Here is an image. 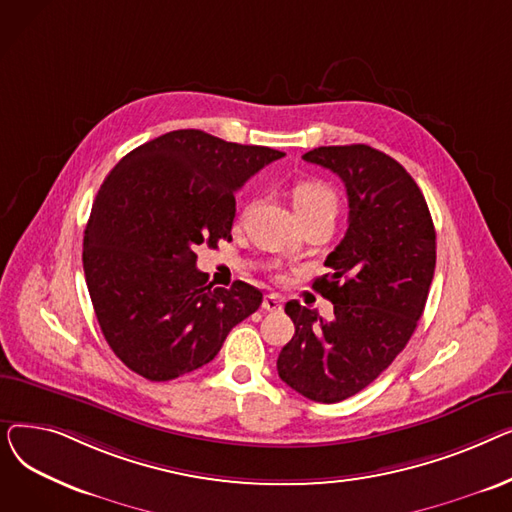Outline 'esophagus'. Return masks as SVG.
Here are the masks:
<instances>
[{"label":"esophagus","mask_w":512,"mask_h":512,"mask_svg":"<svg viewBox=\"0 0 512 512\" xmlns=\"http://www.w3.org/2000/svg\"><path fill=\"white\" fill-rule=\"evenodd\" d=\"M261 307H263L265 311L276 313V311L282 309V297H280V294H265Z\"/></svg>","instance_id":"1"}]
</instances>
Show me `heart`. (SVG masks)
<instances>
[{
  "label": "heart",
  "instance_id": "1",
  "mask_svg": "<svg viewBox=\"0 0 512 512\" xmlns=\"http://www.w3.org/2000/svg\"><path fill=\"white\" fill-rule=\"evenodd\" d=\"M290 199L301 222L311 218H336L338 195L334 188L319 178H301L292 184Z\"/></svg>",
  "mask_w": 512,
  "mask_h": 512
}]
</instances>
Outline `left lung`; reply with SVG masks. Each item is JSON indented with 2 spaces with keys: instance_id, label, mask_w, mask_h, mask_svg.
I'll return each instance as SVG.
<instances>
[{
  "instance_id": "8db88e82",
  "label": "left lung",
  "mask_w": 512,
  "mask_h": 512,
  "mask_svg": "<svg viewBox=\"0 0 512 512\" xmlns=\"http://www.w3.org/2000/svg\"><path fill=\"white\" fill-rule=\"evenodd\" d=\"M309 164L340 176L348 228L313 288L334 315L288 301L292 340L278 375L315 402H340L367 388L411 340L436 270V230L423 193L390 155L369 145L317 147Z\"/></svg>"
}]
</instances>
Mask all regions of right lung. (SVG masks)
<instances>
[{
    "label": "right lung",
    "mask_w": 512,
    "mask_h": 512,
    "mask_svg": "<svg viewBox=\"0 0 512 512\" xmlns=\"http://www.w3.org/2000/svg\"><path fill=\"white\" fill-rule=\"evenodd\" d=\"M282 151L172 130L132 149L93 201L83 267L99 328L116 357L151 382L207 365L255 313L261 290L211 288L195 249L232 240L234 193Z\"/></svg>",
    "instance_id": "1"
}]
</instances>
